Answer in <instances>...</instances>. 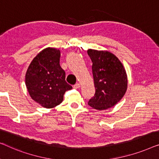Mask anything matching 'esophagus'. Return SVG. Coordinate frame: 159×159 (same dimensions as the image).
<instances>
[{
  "label": "esophagus",
  "mask_w": 159,
  "mask_h": 159,
  "mask_svg": "<svg viewBox=\"0 0 159 159\" xmlns=\"http://www.w3.org/2000/svg\"><path fill=\"white\" fill-rule=\"evenodd\" d=\"M80 87V84H76L75 85H74V86H73V88L75 89H79Z\"/></svg>",
  "instance_id": "34e87169"
}]
</instances>
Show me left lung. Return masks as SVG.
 <instances>
[{
	"mask_svg": "<svg viewBox=\"0 0 159 159\" xmlns=\"http://www.w3.org/2000/svg\"><path fill=\"white\" fill-rule=\"evenodd\" d=\"M92 65L96 89L95 95L89 101L92 108L102 111L117 104L127 89L126 70L120 60L109 51L89 49L87 51Z\"/></svg>",
	"mask_w": 159,
	"mask_h": 159,
	"instance_id": "1",
	"label": "left lung"
}]
</instances>
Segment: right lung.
<instances>
[{"label":"right lung","instance_id":"1","mask_svg":"<svg viewBox=\"0 0 159 159\" xmlns=\"http://www.w3.org/2000/svg\"><path fill=\"white\" fill-rule=\"evenodd\" d=\"M58 49H44L32 60L26 73L25 84L31 98L47 109L62 103L65 92L72 89L66 81Z\"/></svg>","mask_w":159,"mask_h":159}]
</instances>
